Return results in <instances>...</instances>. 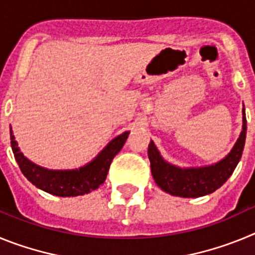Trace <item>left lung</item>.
Masks as SVG:
<instances>
[{
  "instance_id": "left-lung-1",
  "label": "left lung",
  "mask_w": 255,
  "mask_h": 255,
  "mask_svg": "<svg viewBox=\"0 0 255 255\" xmlns=\"http://www.w3.org/2000/svg\"><path fill=\"white\" fill-rule=\"evenodd\" d=\"M243 131L226 158L202 168H179L163 161L154 143L148 145L153 179L163 191L182 198H198L211 194L224 185L242 158L247 138V117L243 108Z\"/></svg>"
}]
</instances>
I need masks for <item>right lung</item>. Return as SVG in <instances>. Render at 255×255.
<instances>
[{
	"label": "right lung",
	"mask_w": 255,
	"mask_h": 255,
	"mask_svg": "<svg viewBox=\"0 0 255 255\" xmlns=\"http://www.w3.org/2000/svg\"><path fill=\"white\" fill-rule=\"evenodd\" d=\"M10 136L13 157L16 159L22 175L33 185L57 197H76L96 190L101 184L105 182L112 159L124 147L129 132H124L115 138L111 143H108L107 147L89 164L79 170L70 171H53L39 167L22 155L17 148L11 129Z\"/></svg>",
	"instance_id": "add662e5"
}]
</instances>
